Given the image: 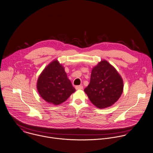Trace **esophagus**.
I'll use <instances>...</instances> for the list:
<instances>
[{"mask_svg": "<svg viewBox=\"0 0 153 153\" xmlns=\"http://www.w3.org/2000/svg\"><path fill=\"white\" fill-rule=\"evenodd\" d=\"M83 88V87L82 85H76L75 87L76 90H82Z\"/></svg>", "mask_w": 153, "mask_h": 153, "instance_id": "1", "label": "esophagus"}]
</instances>
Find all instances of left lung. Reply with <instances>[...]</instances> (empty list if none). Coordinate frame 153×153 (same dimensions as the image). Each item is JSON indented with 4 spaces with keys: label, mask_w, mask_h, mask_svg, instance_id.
Returning a JSON list of instances; mask_svg holds the SVG:
<instances>
[{
    "label": "left lung",
    "mask_w": 153,
    "mask_h": 153,
    "mask_svg": "<svg viewBox=\"0 0 153 153\" xmlns=\"http://www.w3.org/2000/svg\"><path fill=\"white\" fill-rule=\"evenodd\" d=\"M123 89L122 77L113 66L104 60L93 69L90 84L84 91L94 105L104 108L118 100Z\"/></svg>",
    "instance_id": "left-lung-1"
}]
</instances>
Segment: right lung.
Segmentation results:
<instances>
[{"label":"right lung","instance_id":"add662e5","mask_svg":"<svg viewBox=\"0 0 153 153\" xmlns=\"http://www.w3.org/2000/svg\"><path fill=\"white\" fill-rule=\"evenodd\" d=\"M37 87L40 96L54 105L65 102L75 91L64 68L57 60L53 61L43 70Z\"/></svg>","mask_w":153,"mask_h":153}]
</instances>
